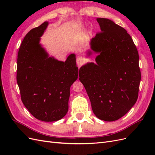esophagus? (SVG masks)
Masks as SVG:
<instances>
[{"mask_svg": "<svg viewBox=\"0 0 155 155\" xmlns=\"http://www.w3.org/2000/svg\"><path fill=\"white\" fill-rule=\"evenodd\" d=\"M76 62H77V64H78V66L79 68L81 67L83 65V64L84 63L83 59H82V58H78Z\"/></svg>", "mask_w": 155, "mask_h": 155, "instance_id": "34e87169", "label": "esophagus"}]
</instances>
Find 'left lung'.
<instances>
[{"mask_svg": "<svg viewBox=\"0 0 155 155\" xmlns=\"http://www.w3.org/2000/svg\"><path fill=\"white\" fill-rule=\"evenodd\" d=\"M101 31L91 39L99 53L96 64L79 69L93 112L98 118L113 121L124 116L137 102L141 72L139 55L130 35L111 20L97 18Z\"/></svg>", "mask_w": 155, "mask_h": 155, "instance_id": "8db88e82", "label": "left lung"}]
</instances>
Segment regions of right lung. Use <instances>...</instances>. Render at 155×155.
Returning a JSON list of instances; mask_svg holds the SVG:
<instances>
[{
    "label": "right lung",
    "instance_id": "right-lung-1",
    "mask_svg": "<svg viewBox=\"0 0 155 155\" xmlns=\"http://www.w3.org/2000/svg\"><path fill=\"white\" fill-rule=\"evenodd\" d=\"M45 22L25 37L17 55V81L23 104L35 118L55 121L68 110L70 88L78 76L76 55L62 62L48 58L39 44Z\"/></svg>",
    "mask_w": 155,
    "mask_h": 155
}]
</instances>
